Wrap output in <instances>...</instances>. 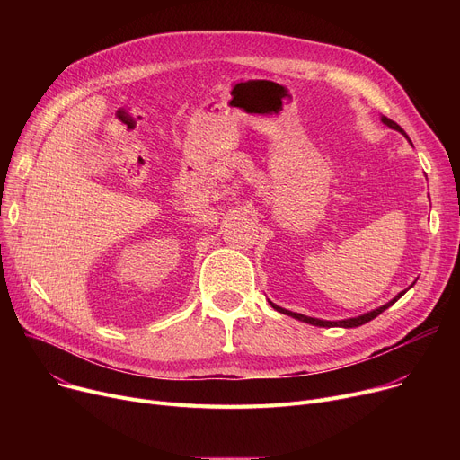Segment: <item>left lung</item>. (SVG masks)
<instances>
[{
  "label": "left lung",
  "mask_w": 460,
  "mask_h": 460,
  "mask_svg": "<svg viewBox=\"0 0 460 460\" xmlns=\"http://www.w3.org/2000/svg\"><path fill=\"white\" fill-rule=\"evenodd\" d=\"M382 123L385 125V127H390V128H394V130H397V132H401L406 139H408V136H406V132L395 123V120H392V119H388V117H384L382 115ZM410 141V139H408ZM412 143V141H410ZM414 285V283H412ZM410 285V287H412ZM408 287V288H410ZM406 288V291H408ZM406 291H402V293H399L394 300H390L388 304H384V305H380V307H376V309H373V311H369V313H364V315H359V317H352V319H345V321H321V319H313V317H305V315H302V313H293V311H288V309H283V307H279V305H276V304H272L270 302V305L276 309V311H279V313H283V315H288V317H293V319H298V321H302V323H307V324H313V326H323V328H332V326H341V328H356V326H361V324H366V323H369V321H373L375 317H378L382 311H385L388 309L390 305H394Z\"/></svg>",
  "instance_id": "left-lung-1"
}]
</instances>
